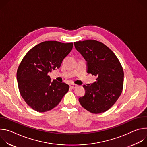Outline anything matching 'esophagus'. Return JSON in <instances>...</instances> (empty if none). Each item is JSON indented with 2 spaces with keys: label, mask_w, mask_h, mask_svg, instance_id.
I'll return each instance as SVG.
<instances>
[{
  "label": "esophagus",
  "mask_w": 147,
  "mask_h": 147,
  "mask_svg": "<svg viewBox=\"0 0 147 147\" xmlns=\"http://www.w3.org/2000/svg\"><path fill=\"white\" fill-rule=\"evenodd\" d=\"M77 86H78L76 85V84H70V88H76Z\"/></svg>",
  "instance_id": "esophagus-1"
}]
</instances>
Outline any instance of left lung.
Returning a JSON list of instances; mask_svg holds the SVG:
<instances>
[{"mask_svg":"<svg viewBox=\"0 0 147 147\" xmlns=\"http://www.w3.org/2000/svg\"><path fill=\"white\" fill-rule=\"evenodd\" d=\"M76 49L87 62V73L97 77L96 81L84 85V96L79 98L81 105L97 114L110 109L121 94L124 72L115 53L95 40L75 42Z\"/></svg>","mask_w":147,"mask_h":147,"instance_id":"left-lung-1","label":"left lung"}]
</instances>
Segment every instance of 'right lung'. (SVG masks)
Listing matches in <instances>:
<instances>
[{"label": "right lung", "mask_w": 147, "mask_h": 147, "mask_svg": "<svg viewBox=\"0 0 147 147\" xmlns=\"http://www.w3.org/2000/svg\"><path fill=\"white\" fill-rule=\"evenodd\" d=\"M73 47V43L45 41L31 49L21 61L17 71L19 91L34 110L45 112L52 109L68 92V84L51 81L48 74L60 67Z\"/></svg>", "instance_id": "add662e5"}]
</instances>
